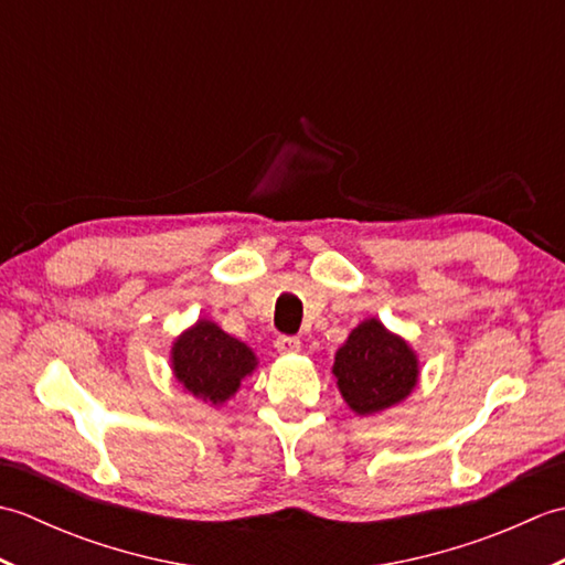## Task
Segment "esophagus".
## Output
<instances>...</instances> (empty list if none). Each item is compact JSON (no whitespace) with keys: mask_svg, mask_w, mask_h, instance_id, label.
Wrapping results in <instances>:
<instances>
[{"mask_svg":"<svg viewBox=\"0 0 565 565\" xmlns=\"http://www.w3.org/2000/svg\"><path fill=\"white\" fill-rule=\"evenodd\" d=\"M274 347L279 354H296V352H301V340L294 338V334H279Z\"/></svg>","mask_w":565,"mask_h":565,"instance_id":"1","label":"esophagus"}]
</instances>
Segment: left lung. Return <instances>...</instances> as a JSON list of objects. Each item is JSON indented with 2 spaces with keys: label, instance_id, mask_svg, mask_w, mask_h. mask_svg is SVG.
Instances as JSON below:
<instances>
[{
  "label": "left lung",
  "instance_id": "1",
  "mask_svg": "<svg viewBox=\"0 0 565 565\" xmlns=\"http://www.w3.org/2000/svg\"><path fill=\"white\" fill-rule=\"evenodd\" d=\"M332 374L356 415H374L401 403L417 383V356L376 318L364 320L334 354Z\"/></svg>",
  "mask_w": 565,
  "mask_h": 565
}]
</instances>
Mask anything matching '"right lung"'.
Instances as JSON below:
<instances>
[{
  "label": "right lung",
  "mask_w": 565,
  "mask_h": 565,
  "mask_svg": "<svg viewBox=\"0 0 565 565\" xmlns=\"http://www.w3.org/2000/svg\"><path fill=\"white\" fill-rule=\"evenodd\" d=\"M257 359L245 342L223 332L211 320H199L194 328L179 334L172 347V369L177 381L196 398L213 405L225 403L249 376Z\"/></svg>",
  "instance_id": "obj_1"
}]
</instances>
